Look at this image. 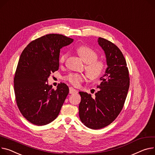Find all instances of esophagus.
<instances>
[{
    "mask_svg": "<svg viewBox=\"0 0 155 155\" xmlns=\"http://www.w3.org/2000/svg\"><path fill=\"white\" fill-rule=\"evenodd\" d=\"M69 92L70 94H77L78 91L77 90H75V88H74L73 87H70L69 88Z\"/></svg>",
    "mask_w": 155,
    "mask_h": 155,
    "instance_id": "34e87169",
    "label": "esophagus"
}]
</instances>
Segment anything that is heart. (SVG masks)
<instances>
[{
	"instance_id": "heart-1",
	"label": "heart",
	"mask_w": 155,
	"mask_h": 155,
	"mask_svg": "<svg viewBox=\"0 0 155 155\" xmlns=\"http://www.w3.org/2000/svg\"><path fill=\"white\" fill-rule=\"evenodd\" d=\"M78 54L85 62L87 74L90 79L96 80L104 75L106 70V64L103 60H98V54L96 51L87 45H81L77 48ZM68 56L67 52L61 53L59 55L58 61L64 64ZM65 79L74 86H79L81 82L85 81L86 75L84 74L71 73L65 77Z\"/></svg>"
}]
</instances>
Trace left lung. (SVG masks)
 <instances>
[{
    "mask_svg": "<svg viewBox=\"0 0 155 155\" xmlns=\"http://www.w3.org/2000/svg\"><path fill=\"white\" fill-rule=\"evenodd\" d=\"M98 42L104 50L108 67L100 78L98 91L93 98L87 92L80 91L79 117L88 128H104L114 121L124 105L130 87L129 71L125 58L114 44L99 37Z\"/></svg>",
    "mask_w": 155,
    "mask_h": 155,
    "instance_id": "8db88e82",
    "label": "left lung"
}]
</instances>
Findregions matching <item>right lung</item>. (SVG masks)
Listing matches in <instances>:
<instances>
[{
    "mask_svg": "<svg viewBox=\"0 0 155 155\" xmlns=\"http://www.w3.org/2000/svg\"><path fill=\"white\" fill-rule=\"evenodd\" d=\"M73 41L61 34H47L29 43L20 57L14 81L16 103L24 117L34 125L53 121L68 94L65 84L54 90L48 85V78L58 70L60 48Z\"/></svg>",
    "mask_w": 155,
    "mask_h": 155,
    "instance_id": "1",
    "label": "right lung"
}]
</instances>
